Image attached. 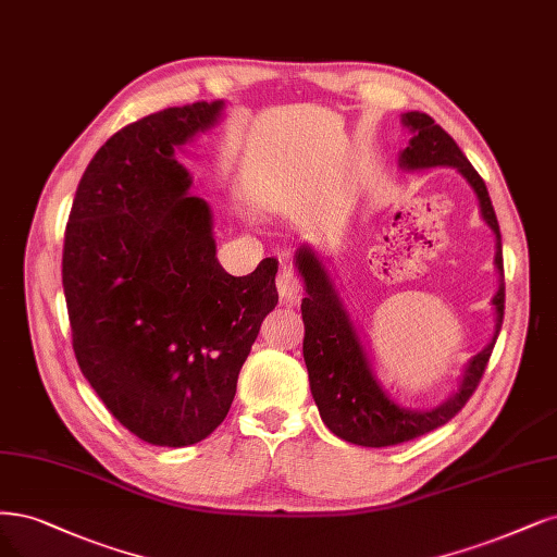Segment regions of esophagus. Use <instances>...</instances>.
Wrapping results in <instances>:
<instances>
[{
	"label": "esophagus",
	"mask_w": 557,
	"mask_h": 557,
	"mask_svg": "<svg viewBox=\"0 0 557 557\" xmlns=\"http://www.w3.org/2000/svg\"><path fill=\"white\" fill-rule=\"evenodd\" d=\"M276 287H278V297L283 304H297L301 299V281L295 274L293 267L283 264L276 276Z\"/></svg>",
	"instance_id": "1"
}]
</instances>
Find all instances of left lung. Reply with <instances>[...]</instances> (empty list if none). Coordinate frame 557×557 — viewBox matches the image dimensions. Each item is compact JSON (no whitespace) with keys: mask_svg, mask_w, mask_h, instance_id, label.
<instances>
[{"mask_svg":"<svg viewBox=\"0 0 557 557\" xmlns=\"http://www.w3.org/2000/svg\"><path fill=\"white\" fill-rule=\"evenodd\" d=\"M400 122L412 133V138L398 154V165L403 170H426L437 165L456 168L474 190L479 212H482V219L495 235L493 264L500 274V285H497V293L493 297L495 332L486 348L468 361L458 389L445 403L431 410L403 408L380 385L371 357L363 348L330 270L324 267L318 251H313L311 246H301L295 253V267L306 287V297L301 299V318L306 330L304 361L306 369H309L311 394L327 429L345 443L361 447H389L408 443V440L447 424L454 414H458L486 371L505 318L503 239L484 180L479 177V172L472 168L449 133L435 124L426 112H406L400 114Z\"/></svg>","mask_w":557,"mask_h":557,"instance_id":"1","label":"left lung"}]
</instances>
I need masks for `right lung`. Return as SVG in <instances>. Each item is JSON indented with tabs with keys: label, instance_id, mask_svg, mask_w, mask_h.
Segmentation results:
<instances>
[{
	"label": "right lung",
	"instance_id": "obj_1",
	"mask_svg": "<svg viewBox=\"0 0 557 557\" xmlns=\"http://www.w3.org/2000/svg\"><path fill=\"white\" fill-rule=\"evenodd\" d=\"M223 101L124 126L75 190L62 283L73 352L112 417L149 445H196L225 419L260 324L278 304L276 258L248 276L216 258L212 209L188 196L175 151Z\"/></svg>",
	"mask_w": 557,
	"mask_h": 557
}]
</instances>
